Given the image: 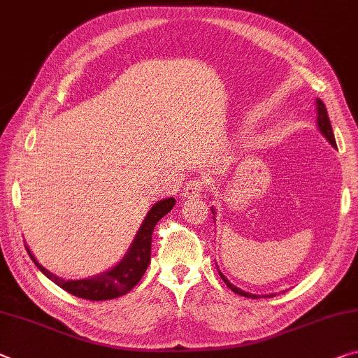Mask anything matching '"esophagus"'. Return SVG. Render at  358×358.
<instances>
[{"mask_svg":"<svg viewBox=\"0 0 358 358\" xmlns=\"http://www.w3.org/2000/svg\"><path fill=\"white\" fill-rule=\"evenodd\" d=\"M203 186H206V181H203V178H201V177L192 178L188 181V183H186L183 192H181V196H183L185 199H194V197H201Z\"/></svg>","mask_w":358,"mask_h":358,"instance_id":"34e87169","label":"esophagus"}]
</instances>
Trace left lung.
<instances>
[{
	"instance_id": "8db88e82",
	"label": "left lung",
	"mask_w": 358,
	"mask_h": 358,
	"mask_svg": "<svg viewBox=\"0 0 358 358\" xmlns=\"http://www.w3.org/2000/svg\"><path fill=\"white\" fill-rule=\"evenodd\" d=\"M315 106H317V129H319L323 137H325V138L328 140V143H330L331 146H334V148H336V140H334V134H333V129H331L330 117H328L327 108H325V105H323V101H322L320 99H317ZM212 213L217 215V213H215V208H213V207H212ZM213 220H215V217H213ZM217 269H218V266H217ZM218 274H220L221 279H223V282L226 283V285H228L234 293L241 294V296L252 298V299H258V298H261V296H264V298H266V296H268V298H269V296H274V294H261V296H259V294L243 292V290H241V288H237V287L234 285V283H231L228 279H226V277L223 275V272H221L220 269H218Z\"/></svg>"
}]
</instances>
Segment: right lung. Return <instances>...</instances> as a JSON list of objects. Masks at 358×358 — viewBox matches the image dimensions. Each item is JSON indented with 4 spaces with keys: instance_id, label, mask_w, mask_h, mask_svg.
<instances>
[{
    "instance_id": "add662e5",
    "label": "right lung",
    "mask_w": 358,
    "mask_h": 358,
    "mask_svg": "<svg viewBox=\"0 0 358 358\" xmlns=\"http://www.w3.org/2000/svg\"><path fill=\"white\" fill-rule=\"evenodd\" d=\"M175 206L173 197L157 201L155 206L150 208L146 213L143 223L135 234L132 243H130L129 250L124 255L122 259L117 264L113 266L105 272L97 275H90L86 279L66 280L64 277H59L48 271L44 266L35 258V255L30 252L27 245V252L36 264V268L43 272L48 279L52 280L55 285L64 288L65 292L75 294L78 298L90 299V301H105V299H115L129 293L132 288L137 285L141 277L146 272L150 261H151V237L152 231L157 221L164 215H167Z\"/></svg>"
}]
</instances>
